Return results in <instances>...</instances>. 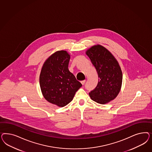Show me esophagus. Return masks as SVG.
<instances>
[{"label": "esophagus", "instance_id": "1", "mask_svg": "<svg viewBox=\"0 0 152 152\" xmlns=\"http://www.w3.org/2000/svg\"><path fill=\"white\" fill-rule=\"evenodd\" d=\"M85 82H86V80H83V81H81V83H82V85H83L85 84Z\"/></svg>", "mask_w": 152, "mask_h": 152}]
</instances>
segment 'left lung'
<instances>
[{
    "instance_id": "8db88e82",
    "label": "left lung",
    "mask_w": 152,
    "mask_h": 152,
    "mask_svg": "<svg viewBox=\"0 0 152 152\" xmlns=\"http://www.w3.org/2000/svg\"><path fill=\"white\" fill-rule=\"evenodd\" d=\"M98 74L96 87L89 92L93 101L105 104L118 96L122 84L123 74L115 57L101 45L91 47L86 52Z\"/></svg>"
}]
</instances>
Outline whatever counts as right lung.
<instances>
[{"label":"right lung","instance_id":"obj_1","mask_svg":"<svg viewBox=\"0 0 152 152\" xmlns=\"http://www.w3.org/2000/svg\"><path fill=\"white\" fill-rule=\"evenodd\" d=\"M70 56L66 51L56 52L42 68L39 84L47 101L60 107L67 105L82 84L68 69Z\"/></svg>","mask_w":152,"mask_h":152}]
</instances>
